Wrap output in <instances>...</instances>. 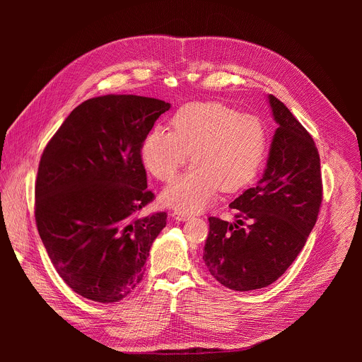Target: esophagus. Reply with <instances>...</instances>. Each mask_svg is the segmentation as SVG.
<instances>
[{
	"instance_id": "1",
	"label": "esophagus",
	"mask_w": 362,
	"mask_h": 362,
	"mask_svg": "<svg viewBox=\"0 0 362 362\" xmlns=\"http://www.w3.org/2000/svg\"><path fill=\"white\" fill-rule=\"evenodd\" d=\"M176 221H179V222H187L192 216L190 215H185V214H173L172 215Z\"/></svg>"
}]
</instances>
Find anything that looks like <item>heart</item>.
I'll use <instances>...</instances> for the list:
<instances>
[{
	"instance_id": "1",
	"label": "heart",
	"mask_w": 362,
	"mask_h": 362,
	"mask_svg": "<svg viewBox=\"0 0 362 362\" xmlns=\"http://www.w3.org/2000/svg\"><path fill=\"white\" fill-rule=\"evenodd\" d=\"M170 132L150 129L139 158L154 179L172 180L189 158V170L165 187V208L190 215L208 208L216 192L246 187L259 172L268 147L265 124L221 101H192L170 116Z\"/></svg>"
}]
</instances>
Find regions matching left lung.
Here are the masks:
<instances>
[{"mask_svg":"<svg viewBox=\"0 0 362 362\" xmlns=\"http://www.w3.org/2000/svg\"><path fill=\"white\" fill-rule=\"evenodd\" d=\"M268 103L278 129L264 175L229 204L236 222L209 218L203 249L211 275L240 292L265 288L285 274L315 226L322 200L311 134L275 95L268 94Z\"/></svg>","mask_w":362,"mask_h":362,"instance_id":"1","label":"left lung"}]
</instances>
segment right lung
Instances as JSON below:
<instances>
[{
	"label": "right lung",
	"mask_w": 362,
	"mask_h": 362,
	"mask_svg": "<svg viewBox=\"0 0 362 362\" xmlns=\"http://www.w3.org/2000/svg\"><path fill=\"white\" fill-rule=\"evenodd\" d=\"M169 109L170 103L133 94L88 98L42 151L38 233L57 274L87 299L112 303L130 295L166 226L165 212L137 215L154 197L139 147Z\"/></svg>",
	"instance_id": "right-lung-1"
}]
</instances>
